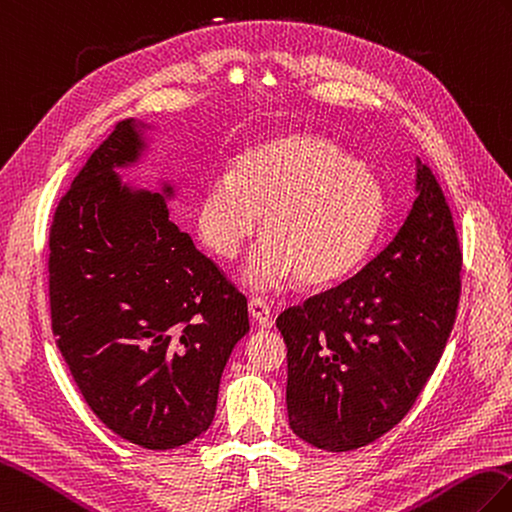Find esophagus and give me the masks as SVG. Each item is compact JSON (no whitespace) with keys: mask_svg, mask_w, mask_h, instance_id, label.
Masks as SVG:
<instances>
[{"mask_svg":"<svg viewBox=\"0 0 512 512\" xmlns=\"http://www.w3.org/2000/svg\"><path fill=\"white\" fill-rule=\"evenodd\" d=\"M249 315L260 328H274V315H271L269 304L260 298L249 300Z\"/></svg>","mask_w":512,"mask_h":512,"instance_id":"34e87169","label":"esophagus"}]
</instances>
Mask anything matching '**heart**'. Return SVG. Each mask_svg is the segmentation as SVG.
Instances as JSON below:
<instances>
[{
	"mask_svg": "<svg viewBox=\"0 0 512 512\" xmlns=\"http://www.w3.org/2000/svg\"><path fill=\"white\" fill-rule=\"evenodd\" d=\"M267 234L243 267L254 291L280 289L300 276L324 287L366 263L385 221L379 177L333 142L285 135L249 146L230 177H214L195 208L203 247L234 260L260 230Z\"/></svg>",
	"mask_w": 512,
	"mask_h": 512,
	"instance_id": "1",
	"label": "heart"
}]
</instances>
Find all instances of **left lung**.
Returning a JSON list of instances; mask_svg holds the SVG:
<instances>
[{"mask_svg":"<svg viewBox=\"0 0 512 512\" xmlns=\"http://www.w3.org/2000/svg\"><path fill=\"white\" fill-rule=\"evenodd\" d=\"M460 269L451 210L416 157L414 206L383 252L355 278L276 320L287 344L293 434L339 453L401 423L456 322Z\"/></svg>","mask_w":512,"mask_h":512,"instance_id":"left-lung-1","label":"left lung"}]
</instances>
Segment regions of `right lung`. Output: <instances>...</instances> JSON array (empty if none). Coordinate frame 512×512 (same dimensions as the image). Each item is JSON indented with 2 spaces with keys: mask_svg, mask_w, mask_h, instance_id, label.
Masks as SVG:
<instances>
[{
  "mask_svg": "<svg viewBox=\"0 0 512 512\" xmlns=\"http://www.w3.org/2000/svg\"><path fill=\"white\" fill-rule=\"evenodd\" d=\"M127 118L89 157L50 227V309L61 355L92 412L144 449H175L212 425L219 383L249 331L247 300L168 217L160 192L118 170L151 151Z\"/></svg>",
  "mask_w": 512,
  "mask_h": 512,
  "instance_id": "1",
  "label": "right lung"
}]
</instances>
